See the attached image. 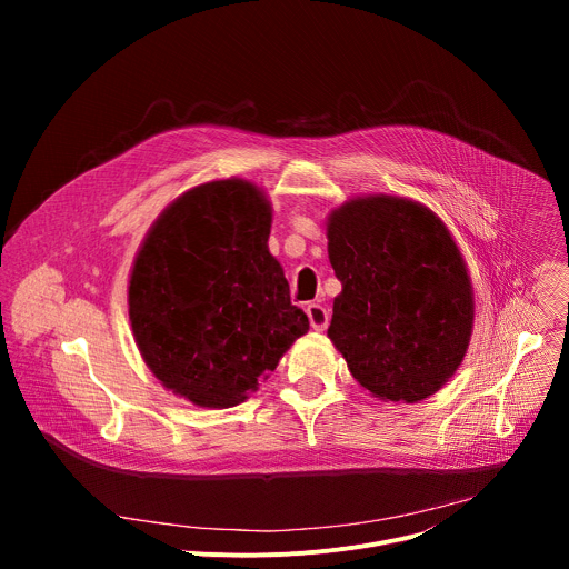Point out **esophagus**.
<instances>
[{
  "label": "esophagus",
  "instance_id": "esophagus-1",
  "mask_svg": "<svg viewBox=\"0 0 569 569\" xmlns=\"http://www.w3.org/2000/svg\"><path fill=\"white\" fill-rule=\"evenodd\" d=\"M306 315H308V321H310V327H312L315 331H327L329 319H331V312H329L327 306H321V303H308Z\"/></svg>",
  "mask_w": 569,
  "mask_h": 569
}]
</instances>
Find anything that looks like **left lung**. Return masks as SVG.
<instances>
[{
    "instance_id": "obj_1",
    "label": "left lung",
    "mask_w": 569,
    "mask_h": 569,
    "mask_svg": "<svg viewBox=\"0 0 569 569\" xmlns=\"http://www.w3.org/2000/svg\"><path fill=\"white\" fill-rule=\"evenodd\" d=\"M329 257L342 283L329 338L353 378L389 400L435 393L472 329L470 281L446 224L412 200L358 198L331 216Z\"/></svg>"
}]
</instances>
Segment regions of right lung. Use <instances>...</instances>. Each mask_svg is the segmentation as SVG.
<instances>
[{"instance_id":"obj_1","label":"right lung","mask_w":569,"mask_h":569,"mask_svg":"<svg viewBox=\"0 0 569 569\" xmlns=\"http://www.w3.org/2000/svg\"><path fill=\"white\" fill-rule=\"evenodd\" d=\"M270 204L242 180L191 189L157 218L134 261L128 303L157 380L200 408L259 389L308 317L268 252Z\"/></svg>"}]
</instances>
